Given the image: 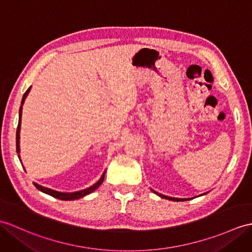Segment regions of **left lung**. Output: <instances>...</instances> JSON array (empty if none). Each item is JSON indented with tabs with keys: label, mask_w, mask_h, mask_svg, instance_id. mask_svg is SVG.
I'll return each instance as SVG.
<instances>
[{
	"label": "left lung",
	"mask_w": 252,
	"mask_h": 252,
	"mask_svg": "<svg viewBox=\"0 0 252 252\" xmlns=\"http://www.w3.org/2000/svg\"><path fill=\"white\" fill-rule=\"evenodd\" d=\"M153 192H155L157 195H159V196H161V197H163V198H166V200H171V201H175V202H183V201H187V200H189V198H177V197H171V196H166V195H163V194H161V193H158V192H156V191H154V190H151Z\"/></svg>",
	"instance_id": "1"
}]
</instances>
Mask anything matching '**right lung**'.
<instances>
[{"mask_svg":"<svg viewBox=\"0 0 252 252\" xmlns=\"http://www.w3.org/2000/svg\"><path fill=\"white\" fill-rule=\"evenodd\" d=\"M31 90V87L29 88V89L26 91L25 94H23L22 96V101H21V106H20V109H19V122H18V126H17V133H16V147H17V154L20 153V146H19V139H20V126H21V113H22V105L23 103H25V99L27 97V95L29 94V92H30ZM18 158L20 160V156L18 155ZM104 177H105V172L103 173L102 177L99 178L96 183L89 187V188L87 189H84V190H80V191H76V192H69V193H66V192H59V191H55V190H51V189H48V188H45V187L43 186H39L37 184L34 183V186L36 187V189H38L39 191H42L44 193H46V194H49L51 196H54L56 198H59V200H62V201H73V200H77V198H80L83 197L87 194H90L91 192H93L94 190H96L99 186H101L103 184V180H104Z\"/></svg>","mask_w":252,"mask_h":252,"instance_id":"obj_1","label":"right lung"}]
</instances>
